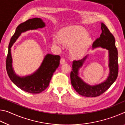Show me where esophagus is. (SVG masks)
I'll use <instances>...</instances> for the list:
<instances>
[{
  "label": "esophagus",
  "mask_w": 125,
  "mask_h": 125,
  "mask_svg": "<svg viewBox=\"0 0 125 125\" xmlns=\"http://www.w3.org/2000/svg\"><path fill=\"white\" fill-rule=\"evenodd\" d=\"M65 60L64 58H62L61 59V60H60V63L61 64H64V63H65Z\"/></svg>",
  "instance_id": "1"
}]
</instances>
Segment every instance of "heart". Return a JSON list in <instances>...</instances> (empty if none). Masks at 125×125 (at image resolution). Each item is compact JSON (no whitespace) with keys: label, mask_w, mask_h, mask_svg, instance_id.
Masks as SVG:
<instances>
[{"label":"heart","mask_w":125,"mask_h":125,"mask_svg":"<svg viewBox=\"0 0 125 125\" xmlns=\"http://www.w3.org/2000/svg\"><path fill=\"white\" fill-rule=\"evenodd\" d=\"M92 43V39L85 29L79 26H70L61 31L60 37L53 35V45L61 47L63 45L71 47V53L73 57H82L87 52Z\"/></svg>","instance_id":"obj_1"}]
</instances>
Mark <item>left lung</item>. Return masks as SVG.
<instances>
[{"instance_id": "8db88e82", "label": "left lung", "mask_w": 125, "mask_h": 125, "mask_svg": "<svg viewBox=\"0 0 125 125\" xmlns=\"http://www.w3.org/2000/svg\"><path fill=\"white\" fill-rule=\"evenodd\" d=\"M102 33L100 37L94 42L93 48L101 47L109 51V77L103 83L95 85H90L85 83L79 76V69L83 65L87 56L80 60L73 62L71 72V81L73 87L80 95L86 97H96L100 95L110 87L117 79L118 72V53L115 46V40L106 25L101 23Z\"/></svg>"}]
</instances>
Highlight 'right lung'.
Masks as SVG:
<instances>
[{
	"label": "right lung",
	"instance_id": "obj_1",
	"mask_svg": "<svg viewBox=\"0 0 125 125\" xmlns=\"http://www.w3.org/2000/svg\"><path fill=\"white\" fill-rule=\"evenodd\" d=\"M45 26V22L41 19L37 18L30 19L21 23L17 27L15 32L10 39L8 47L6 60V68L8 76L18 87L25 92L32 94H39L48 87L53 73L60 64V56L47 54L39 68L35 73L26 77H21L15 73L12 68L11 47L22 32Z\"/></svg>",
	"mask_w": 125,
	"mask_h": 125
}]
</instances>
